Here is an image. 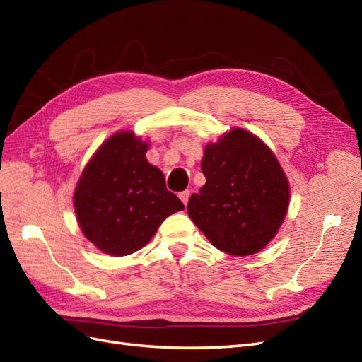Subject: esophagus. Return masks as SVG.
Listing matches in <instances>:
<instances>
[{
	"label": "esophagus",
	"instance_id": "obj_1",
	"mask_svg": "<svg viewBox=\"0 0 362 362\" xmlns=\"http://www.w3.org/2000/svg\"><path fill=\"white\" fill-rule=\"evenodd\" d=\"M179 197H180V200L183 202V205L187 206V205H188V200H189V197H191V192H189V191H183V192L179 194Z\"/></svg>",
	"mask_w": 362,
	"mask_h": 362
}]
</instances>
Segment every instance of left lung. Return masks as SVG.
Instances as JSON below:
<instances>
[{"label":"left lung","instance_id":"8db88e82","mask_svg":"<svg viewBox=\"0 0 362 362\" xmlns=\"http://www.w3.org/2000/svg\"><path fill=\"white\" fill-rule=\"evenodd\" d=\"M206 183L188 202V214L209 242L229 255L260 252L276 235L289 208L291 187L260 137L233 128L208 144Z\"/></svg>","mask_w":362,"mask_h":362}]
</instances>
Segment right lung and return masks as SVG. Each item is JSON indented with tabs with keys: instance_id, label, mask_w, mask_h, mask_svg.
Listing matches in <instances>:
<instances>
[{
	"instance_id": "add662e5",
	"label": "right lung",
	"mask_w": 362,
	"mask_h": 362,
	"mask_svg": "<svg viewBox=\"0 0 362 362\" xmlns=\"http://www.w3.org/2000/svg\"><path fill=\"white\" fill-rule=\"evenodd\" d=\"M148 146L133 132L108 137L91 156L73 194L82 234L108 255L142 249L166 217L185 209L166 189L163 173L146 160Z\"/></svg>"
}]
</instances>
